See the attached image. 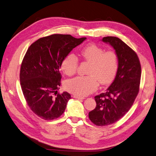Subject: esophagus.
Listing matches in <instances>:
<instances>
[{
    "label": "esophagus",
    "mask_w": 156,
    "mask_h": 156,
    "mask_svg": "<svg viewBox=\"0 0 156 156\" xmlns=\"http://www.w3.org/2000/svg\"><path fill=\"white\" fill-rule=\"evenodd\" d=\"M73 98H76V99H81V100H83L84 99V98L83 97H79V96H76V95H74L73 96Z\"/></svg>",
    "instance_id": "34e87169"
}]
</instances>
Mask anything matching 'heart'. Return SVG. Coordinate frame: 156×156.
Instances as JSON below:
<instances>
[{
	"label": "heart",
	"mask_w": 156,
	"mask_h": 156,
	"mask_svg": "<svg viewBox=\"0 0 156 156\" xmlns=\"http://www.w3.org/2000/svg\"><path fill=\"white\" fill-rule=\"evenodd\" d=\"M79 56L90 63L86 76H78L65 83L67 91L79 97H84L96 90L99 82L102 85L113 82L119 67L117 54L113 51H105L95 44L83 47ZM78 67V59L74 54H69L61 63V69L67 76H73Z\"/></svg>",
	"instance_id": "1"
}]
</instances>
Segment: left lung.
<instances>
[{
	"label": "left lung",
	"mask_w": 156,
	"mask_h": 156,
	"mask_svg": "<svg viewBox=\"0 0 156 156\" xmlns=\"http://www.w3.org/2000/svg\"><path fill=\"white\" fill-rule=\"evenodd\" d=\"M118 55L119 67L116 76L104 93L94 97L97 105L89 113L91 121L98 126L116 122L126 113L139 91L141 66L132 48L121 39L113 36L104 37Z\"/></svg>",
	"instance_id": "left-lung-1"
}]
</instances>
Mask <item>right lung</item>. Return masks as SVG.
Listing matches in <instances>:
<instances>
[{
    "label": "right lung",
    "mask_w": 156,
    "mask_h": 156,
    "mask_svg": "<svg viewBox=\"0 0 156 156\" xmlns=\"http://www.w3.org/2000/svg\"><path fill=\"white\" fill-rule=\"evenodd\" d=\"M85 39L52 34L39 38L28 48L20 69V83L28 105L39 117L51 120L63 113L71 97L67 92L58 93L59 68L63 59Z\"/></svg>",
    "instance_id": "obj_1"
}]
</instances>
